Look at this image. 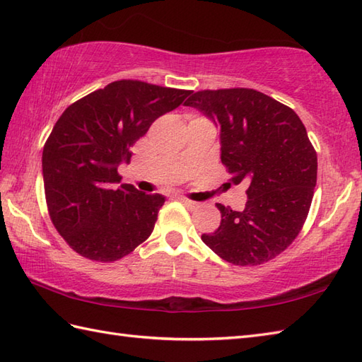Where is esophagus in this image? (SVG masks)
<instances>
[{
    "mask_svg": "<svg viewBox=\"0 0 362 362\" xmlns=\"http://www.w3.org/2000/svg\"><path fill=\"white\" fill-rule=\"evenodd\" d=\"M179 201H180L183 205H187L189 210H196L197 206H199V204H197V202H194V201H188V199H185V197H179Z\"/></svg>",
    "mask_w": 362,
    "mask_h": 362,
    "instance_id": "1",
    "label": "esophagus"
}]
</instances>
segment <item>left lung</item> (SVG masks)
<instances>
[{
    "label": "left lung",
    "mask_w": 362,
    "mask_h": 362,
    "mask_svg": "<svg viewBox=\"0 0 362 362\" xmlns=\"http://www.w3.org/2000/svg\"><path fill=\"white\" fill-rule=\"evenodd\" d=\"M185 105L221 129V161L232 183L249 187L243 211L216 204L221 226L202 241L236 266L275 258L302 230L317 180V153L303 122L252 88L197 91Z\"/></svg>",
    "instance_id": "obj_1"
}]
</instances>
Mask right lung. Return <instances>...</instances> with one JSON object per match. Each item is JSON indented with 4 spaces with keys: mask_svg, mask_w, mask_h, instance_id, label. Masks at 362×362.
<instances>
[{
    "mask_svg": "<svg viewBox=\"0 0 362 362\" xmlns=\"http://www.w3.org/2000/svg\"><path fill=\"white\" fill-rule=\"evenodd\" d=\"M188 90L117 81L71 104L52 127L42 156L54 227L79 255L110 263L151 236L165 196L121 183L118 166L161 115Z\"/></svg>",
    "mask_w": 362,
    "mask_h": 362,
    "instance_id": "obj_1",
    "label": "right lung"
}]
</instances>
